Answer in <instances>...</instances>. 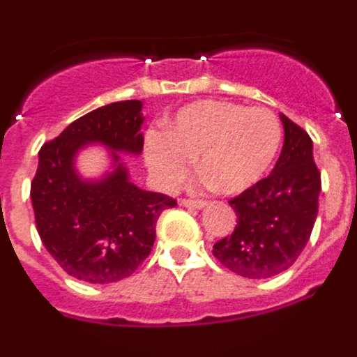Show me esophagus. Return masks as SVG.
Returning <instances> with one entry per match:
<instances>
[{
    "mask_svg": "<svg viewBox=\"0 0 357 357\" xmlns=\"http://www.w3.org/2000/svg\"><path fill=\"white\" fill-rule=\"evenodd\" d=\"M182 207H191V209H202V207L206 206V202L204 200H189V198H182L178 200Z\"/></svg>",
    "mask_w": 357,
    "mask_h": 357,
    "instance_id": "1",
    "label": "esophagus"
}]
</instances>
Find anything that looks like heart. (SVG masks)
I'll list each match as a JSON object with an SVG mask.
<instances>
[{
	"label": "heart",
	"mask_w": 357,
	"mask_h": 357,
	"mask_svg": "<svg viewBox=\"0 0 357 357\" xmlns=\"http://www.w3.org/2000/svg\"><path fill=\"white\" fill-rule=\"evenodd\" d=\"M282 141L272 110L225 100H200L178 109L164 123L162 134H150L144 157L166 185L185 178L191 159L206 175L202 184L238 197L259 184L275 162Z\"/></svg>",
	"instance_id": "b5f03b06"
}]
</instances>
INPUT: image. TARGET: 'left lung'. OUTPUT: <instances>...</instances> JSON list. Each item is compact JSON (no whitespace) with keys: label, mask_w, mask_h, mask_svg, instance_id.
I'll return each mask as SVG.
<instances>
[{"label":"left lung","mask_w":357,"mask_h":357,"mask_svg":"<svg viewBox=\"0 0 357 357\" xmlns=\"http://www.w3.org/2000/svg\"><path fill=\"white\" fill-rule=\"evenodd\" d=\"M284 144L272 173L229 200L238 216L234 232L214 243L213 254L230 272L268 279L288 270L307 245L318 214L320 172L313 141L280 114Z\"/></svg>","instance_id":"obj_1"}]
</instances>
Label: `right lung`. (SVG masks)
I'll return each instance as SVG.
<instances>
[{"mask_svg":"<svg viewBox=\"0 0 357 357\" xmlns=\"http://www.w3.org/2000/svg\"><path fill=\"white\" fill-rule=\"evenodd\" d=\"M143 103L127 100L91 110L43 144L30 198L43 245L71 277L91 284L127 279L150 255L160 213L176 206L130 182L119 153L143 151ZM87 144L111 150V172L98 181L77 175Z\"/></svg>","mask_w":357,"mask_h":357,"instance_id":"right-lung-1","label":"right lung"}]
</instances>
